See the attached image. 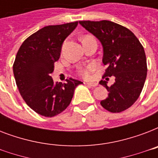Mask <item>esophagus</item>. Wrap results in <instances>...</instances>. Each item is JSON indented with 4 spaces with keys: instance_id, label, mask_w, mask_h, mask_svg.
<instances>
[{
    "instance_id": "obj_1",
    "label": "esophagus",
    "mask_w": 158,
    "mask_h": 158,
    "mask_svg": "<svg viewBox=\"0 0 158 158\" xmlns=\"http://www.w3.org/2000/svg\"><path fill=\"white\" fill-rule=\"evenodd\" d=\"M84 84H87L88 86H91V87H96L98 85L97 83H94V82H84Z\"/></svg>"
}]
</instances>
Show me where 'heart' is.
<instances>
[{
	"label": "heart",
	"instance_id": "b5f03b06",
	"mask_svg": "<svg viewBox=\"0 0 158 158\" xmlns=\"http://www.w3.org/2000/svg\"><path fill=\"white\" fill-rule=\"evenodd\" d=\"M85 38H88V37H85ZM84 38H83V39H84ZM94 69H95V65H94V64H90L89 66H87L85 67V68H84V69H80V70H79V74H81V75H83L84 77H85V78H87V77L89 76V74H90L92 71H94Z\"/></svg>",
	"mask_w": 158,
	"mask_h": 158
}]
</instances>
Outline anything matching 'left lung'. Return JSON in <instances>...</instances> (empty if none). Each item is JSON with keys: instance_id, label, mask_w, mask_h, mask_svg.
Instances as JSON below:
<instances>
[{"instance_id": "1", "label": "left lung", "mask_w": 158, "mask_h": 158, "mask_svg": "<svg viewBox=\"0 0 158 158\" xmlns=\"http://www.w3.org/2000/svg\"><path fill=\"white\" fill-rule=\"evenodd\" d=\"M102 46V63L106 65L104 77H115L107 86L108 78L99 84L109 94L101 105L110 112H121L139 98L147 77L144 49L134 33L125 27L109 20L79 21Z\"/></svg>"}]
</instances>
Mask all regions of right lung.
Instances as JSON below:
<instances>
[{"mask_svg":"<svg viewBox=\"0 0 158 158\" xmlns=\"http://www.w3.org/2000/svg\"><path fill=\"white\" fill-rule=\"evenodd\" d=\"M78 22L41 28L26 39L16 55L13 72L16 85L27 105L38 114L52 117L67 108L74 89L83 84L77 79L53 81L50 74L60 56L64 39Z\"/></svg>","mask_w":158,"mask_h":158,"instance_id":"1","label":"right lung"}]
</instances>
